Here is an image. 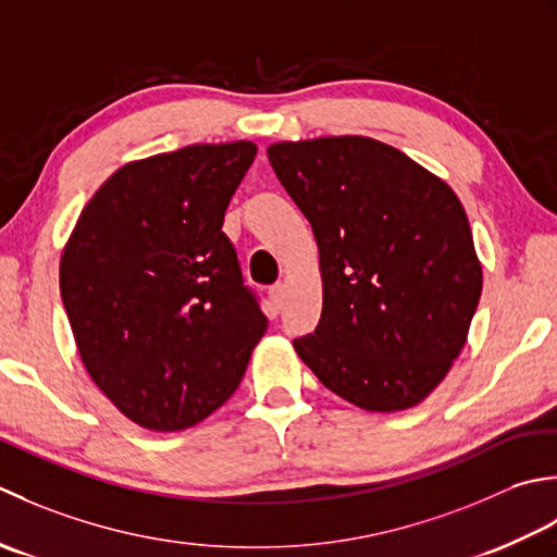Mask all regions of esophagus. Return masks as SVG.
Listing matches in <instances>:
<instances>
[{"mask_svg":"<svg viewBox=\"0 0 557 557\" xmlns=\"http://www.w3.org/2000/svg\"><path fill=\"white\" fill-rule=\"evenodd\" d=\"M283 298H286V286H283V283H276V286L269 288V300L274 305V310H281Z\"/></svg>","mask_w":557,"mask_h":557,"instance_id":"obj_1","label":"esophagus"}]
</instances>
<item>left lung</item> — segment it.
I'll return each mask as SVG.
<instances>
[{"instance_id": "8db88e82", "label": "left lung", "mask_w": 557, "mask_h": 557, "mask_svg": "<svg viewBox=\"0 0 557 557\" xmlns=\"http://www.w3.org/2000/svg\"><path fill=\"white\" fill-rule=\"evenodd\" d=\"M267 153L320 247L322 317L295 354L366 411L421 404L459 358L481 300L459 197L370 136L278 141Z\"/></svg>"}]
</instances>
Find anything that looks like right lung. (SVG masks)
<instances>
[{
  "mask_svg": "<svg viewBox=\"0 0 557 557\" xmlns=\"http://www.w3.org/2000/svg\"><path fill=\"white\" fill-rule=\"evenodd\" d=\"M252 141L191 144L112 173L74 225L60 293L90 380L136 425L175 433L231 399L267 317L223 233Z\"/></svg>",
  "mask_w": 557,
  "mask_h": 557,
  "instance_id": "right-lung-1",
  "label": "right lung"
}]
</instances>
